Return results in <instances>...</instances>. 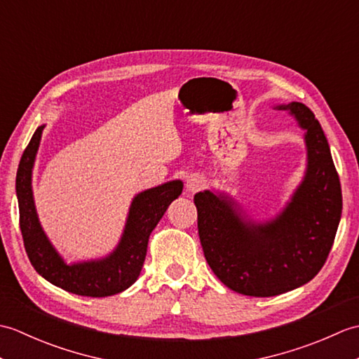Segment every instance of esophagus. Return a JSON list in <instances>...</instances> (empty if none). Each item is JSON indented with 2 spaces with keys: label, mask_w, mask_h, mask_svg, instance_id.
Here are the masks:
<instances>
[{
  "label": "esophagus",
  "mask_w": 359,
  "mask_h": 359,
  "mask_svg": "<svg viewBox=\"0 0 359 359\" xmlns=\"http://www.w3.org/2000/svg\"><path fill=\"white\" fill-rule=\"evenodd\" d=\"M203 185H205V182L201 175H189V177L187 179V189L189 193L201 191Z\"/></svg>",
  "instance_id": "34e87169"
}]
</instances>
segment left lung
I'll return each instance as SVG.
<instances>
[{"instance_id":"8db88e82","label":"left lung","mask_w":359,"mask_h":359,"mask_svg":"<svg viewBox=\"0 0 359 359\" xmlns=\"http://www.w3.org/2000/svg\"><path fill=\"white\" fill-rule=\"evenodd\" d=\"M287 109L306 129L307 171L284 211L265 224L242 216L224 194L197 193V228L211 270L241 294L269 297L290 292L313 279L329 256L341 219L339 175L329 142L306 104Z\"/></svg>"}]
</instances>
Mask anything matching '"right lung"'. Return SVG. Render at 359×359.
<instances>
[{
  "label": "right lung",
  "mask_w": 359,
  "mask_h": 359,
  "mask_svg": "<svg viewBox=\"0 0 359 359\" xmlns=\"http://www.w3.org/2000/svg\"><path fill=\"white\" fill-rule=\"evenodd\" d=\"M43 126H38L20 160L17 171V197L20 208V228L30 264L38 274L50 284L69 293L90 297H104L123 292L139 278L147 257L149 234L165 215L172 201L184 189L180 180L147 189L134 197L126 219L125 231L117 248L98 261L66 264L38 220L32 196V168Z\"/></svg>",
  "instance_id": "add662e5"
}]
</instances>
